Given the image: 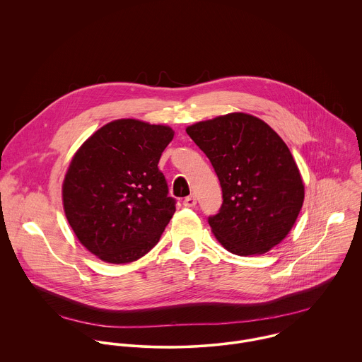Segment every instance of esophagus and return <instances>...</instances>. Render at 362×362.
Returning a JSON list of instances; mask_svg holds the SVG:
<instances>
[{
    "label": "esophagus",
    "instance_id": "esophagus-1",
    "mask_svg": "<svg viewBox=\"0 0 362 362\" xmlns=\"http://www.w3.org/2000/svg\"><path fill=\"white\" fill-rule=\"evenodd\" d=\"M184 206L187 207H195L197 205V197L195 195H189V197H187L185 199H184Z\"/></svg>",
    "mask_w": 362,
    "mask_h": 362
}]
</instances>
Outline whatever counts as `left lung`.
Returning <instances> with one entry per match:
<instances>
[{"label": "left lung", "mask_w": 362, "mask_h": 362, "mask_svg": "<svg viewBox=\"0 0 362 362\" xmlns=\"http://www.w3.org/2000/svg\"><path fill=\"white\" fill-rule=\"evenodd\" d=\"M210 160L223 205L207 221L231 254L260 255L290 233L304 202V184L283 139L262 119L231 112L187 128Z\"/></svg>", "instance_id": "left-lung-1"}]
</instances>
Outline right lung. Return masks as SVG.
Instances as JSON below:
<instances>
[{
	"mask_svg": "<svg viewBox=\"0 0 362 362\" xmlns=\"http://www.w3.org/2000/svg\"><path fill=\"white\" fill-rule=\"evenodd\" d=\"M174 132L165 125L117 119L75 153L62 185L64 210L86 250L129 263L158 243L175 199L157 164Z\"/></svg>",
	"mask_w": 362,
	"mask_h": 362,
	"instance_id": "add662e5",
	"label": "right lung"
}]
</instances>
